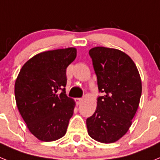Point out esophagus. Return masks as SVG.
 Segmentation results:
<instances>
[{
  "label": "esophagus",
  "mask_w": 160,
  "mask_h": 160,
  "mask_svg": "<svg viewBox=\"0 0 160 160\" xmlns=\"http://www.w3.org/2000/svg\"><path fill=\"white\" fill-rule=\"evenodd\" d=\"M76 101H77L78 104H80V103L83 101V98H77V99H76Z\"/></svg>",
  "instance_id": "esophagus-1"
}]
</instances>
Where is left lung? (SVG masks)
<instances>
[{"label":"left lung","mask_w":160,"mask_h":160,"mask_svg":"<svg viewBox=\"0 0 160 160\" xmlns=\"http://www.w3.org/2000/svg\"><path fill=\"white\" fill-rule=\"evenodd\" d=\"M103 96L87 119L88 134L102 143L118 141L128 132L138 110L142 82L135 62L127 53L112 48H92L89 51Z\"/></svg>","instance_id":"left-lung-1"}]
</instances>
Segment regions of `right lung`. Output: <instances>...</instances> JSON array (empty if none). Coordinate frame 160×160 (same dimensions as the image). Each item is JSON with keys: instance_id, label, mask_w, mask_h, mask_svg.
<instances>
[{"instance_id": "add662e5", "label": "right lung", "mask_w": 160, "mask_h": 160, "mask_svg": "<svg viewBox=\"0 0 160 160\" xmlns=\"http://www.w3.org/2000/svg\"><path fill=\"white\" fill-rule=\"evenodd\" d=\"M76 56L73 47L42 52L20 70L14 86L17 107L29 131L39 140L51 142L66 135L75 107L66 94V68Z\"/></svg>"}]
</instances>
